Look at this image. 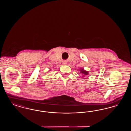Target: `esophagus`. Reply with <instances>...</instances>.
Returning <instances> with one entry per match:
<instances>
[{
  "label": "esophagus",
  "instance_id": "obj_1",
  "mask_svg": "<svg viewBox=\"0 0 131 131\" xmlns=\"http://www.w3.org/2000/svg\"><path fill=\"white\" fill-rule=\"evenodd\" d=\"M64 64H66V62H63V63Z\"/></svg>",
  "mask_w": 131,
  "mask_h": 131
}]
</instances>
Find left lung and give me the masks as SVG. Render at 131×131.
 I'll list each match as a JSON object with an SVG mask.
<instances>
[{
    "instance_id": "obj_1",
    "label": "left lung",
    "mask_w": 131,
    "mask_h": 131,
    "mask_svg": "<svg viewBox=\"0 0 131 131\" xmlns=\"http://www.w3.org/2000/svg\"><path fill=\"white\" fill-rule=\"evenodd\" d=\"M81 72V73H82L83 75H87L88 74V73L87 72V71H85V70H84L83 69H81V70H80Z\"/></svg>"
}]
</instances>
